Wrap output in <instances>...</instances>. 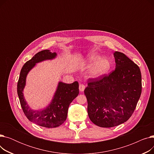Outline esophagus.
<instances>
[{"mask_svg": "<svg viewBox=\"0 0 154 154\" xmlns=\"http://www.w3.org/2000/svg\"><path fill=\"white\" fill-rule=\"evenodd\" d=\"M85 85L84 84H80L79 85V90L80 92H84V91L85 90Z\"/></svg>", "mask_w": 154, "mask_h": 154, "instance_id": "34e87169", "label": "esophagus"}]
</instances>
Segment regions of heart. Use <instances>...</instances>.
<instances>
[{
	"label": "heart",
	"mask_w": 154,
	"mask_h": 154,
	"mask_svg": "<svg viewBox=\"0 0 154 154\" xmlns=\"http://www.w3.org/2000/svg\"><path fill=\"white\" fill-rule=\"evenodd\" d=\"M86 63L91 66L88 71V75L94 79L106 75L111 68L110 60L107 57H100L96 53H93L87 57Z\"/></svg>",
	"instance_id": "obj_1"
}]
</instances>
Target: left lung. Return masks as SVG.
<instances>
[{
    "instance_id": "1",
    "label": "left lung",
    "mask_w": 154,
    "mask_h": 154,
    "mask_svg": "<svg viewBox=\"0 0 154 154\" xmlns=\"http://www.w3.org/2000/svg\"><path fill=\"white\" fill-rule=\"evenodd\" d=\"M116 69L109 75L89 79L84 90L88 115L100 127L117 126L134 112L142 92L140 70L123 53L115 52Z\"/></svg>"
}]
</instances>
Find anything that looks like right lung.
<instances>
[{"mask_svg":"<svg viewBox=\"0 0 154 154\" xmlns=\"http://www.w3.org/2000/svg\"><path fill=\"white\" fill-rule=\"evenodd\" d=\"M57 55L55 52L52 53L50 50L42 51L36 54L23 66L17 83V94L24 114L30 122L47 128L59 127L66 121L69 105L79 93L78 82L72 84L59 82L51 103L45 108L37 110L30 108L24 98L23 91L26 84L28 73L36 63L52 60Z\"/></svg>","mask_w":154,"mask_h":154,"instance_id":"right-lung-1","label":"right lung"}]
</instances>
